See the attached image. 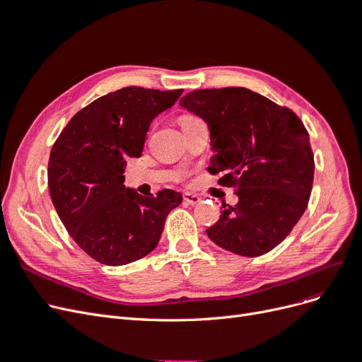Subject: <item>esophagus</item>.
Returning a JSON list of instances; mask_svg holds the SVG:
<instances>
[{
    "instance_id": "34e87169",
    "label": "esophagus",
    "mask_w": 362,
    "mask_h": 362,
    "mask_svg": "<svg viewBox=\"0 0 362 362\" xmlns=\"http://www.w3.org/2000/svg\"><path fill=\"white\" fill-rule=\"evenodd\" d=\"M182 199L187 202V204H190V205H196V204L201 202L199 196L198 194H193V193H184L182 194Z\"/></svg>"
}]
</instances>
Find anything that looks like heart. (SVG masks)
Returning a JSON list of instances; mask_svg holds the SVG:
<instances>
[{
  "mask_svg": "<svg viewBox=\"0 0 362 362\" xmlns=\"http://www.w3.org/2000/svg\"><path fill=\"white\" fill-rule=\"evenodd\" d=\"M194 119H198V117L193 116V115H182V116L180 117V124H181V127H182V125H185V124L192 122V120H194Z\"/></svg>",
  "mask_w": 362,
  "mask_h": 362,
  "instance_id": "b5f03b06",
  "label": "heart"
}]
</instances>
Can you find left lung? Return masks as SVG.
<instances>
[{"mask_svg":"<svg viewBox=\"0 0 362 362\" xmlns=\"http://www.w3.org/2000/svg\"><path fill=\"white\" fill-rule=\"evenodd\" d=\"M180 105L202 117L214 156L208 172L233 187L238 202L223 204L206 229L213 242L242 257H259L286 238L308 206L314 156L302 120L245 87L193 90Z\"/></svg>","mask_w":362,"mask_h":362,"instance_id":"left-lung-1","label":"left lung"}]
</instances>
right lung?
Listing matches in <instances>:
<instances>
[{
    "label": "right lung",
    "instance_id": "add662e5",
    "mask_svg": "<svg viewBox=\"0 0 362 362\" xmlns=\"http://www.w3.org/2000/svg\"><path fill=\"white\" fill-rule=\"evenodd\" d=\"M182 89L124 87L98 98L63 128L48 161L49 194L62 223L87 255L124 266L154 250L182 196L164 189L145 198L124 185L128 158L144 151L152 119Z\"/></svg>",
    "mask_w": 362,
    "mask_h": 362
}]
</instances>
